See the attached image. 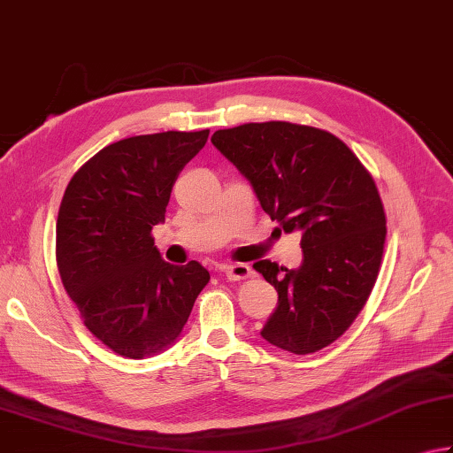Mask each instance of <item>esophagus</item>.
<instances>
[{"label": "esophagus", "instance_id": "esophagus-1", "mask_svg": "<svg viewBox=\"0 0 453 453\" xmlns=\"http://www.w3.org/2000/svg\"><path fill=\"white\" fill-rule=\"evenodd\" d=\"M224 273L229 281H242V279L251 277L253 271L250 265H245V263H234V265H227L224 269Z\"/></svg>", "mask_w": 453, "mask_h": 453}]
</instances>
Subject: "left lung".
Returning <instances> with one entry per match:
<instances>
[{"mask_svg": "<svg viewBox=\"0 0 453 453\" xmlns=\"http://www.w3.org/2000/svg\"><path fill=\"white\" fill-rule=\"evenodd\" d=\"M211 144L250 180L279 232L301 234L297 269L253 265L279 295L261 336L293 355L328 347L363 311L380 269L386 216L372 176L331 133L291 122L216 130Z\"/></svg>", "mask_w": 453, "mask_h": 453, "instance_id": "obj_1", "label": "left lung"}]
</instances>
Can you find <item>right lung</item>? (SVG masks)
<instances>
[{"instance_id":"1","label":"right lung","mask_w":453,"mask_h":453,"mask_svg":"<svg viewBox=\"0 0 453 453\" xmlns=\"http://www.w3.org/2000/svg\"><path fill=\"white\" fill-rule=\"evenodd\" d=\"M210 130H168L104 146L65 190L57 218V267L85 326L120 357L170 349L210 281L198 261L170 265L152 227L164 221L180 172Z\"/></svg>"}]
</instances>
